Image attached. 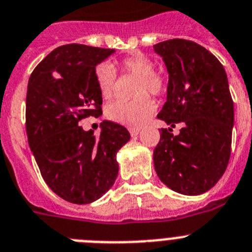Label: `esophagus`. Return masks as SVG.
I'll use <instances>...</instances> for the list:
<instances>
[{
	"label": "esophagus",
	"instance_id": "1",
	"mask_svg": "<svg viewBox=\"0 0 252 252\" xmlns=\"http://www.w3.org/2000/svg\"><path fill=\"white\" fill-rule=\"evenodd\" d=\"M139 132H141V128H129V133H130V135H137Z\"/></svg>",
	"mask_w": 252,
	"mask_h": 252
}]
</instances>
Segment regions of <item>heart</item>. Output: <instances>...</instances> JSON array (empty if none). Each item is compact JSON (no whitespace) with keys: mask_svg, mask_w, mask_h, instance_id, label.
I'll use <instances>...</instances> for the list:
<instances>
[{"mask_svg":"<svg viewBox=\"0 0 252 252\" xmlns=\"http://www.w3.org/2000/svg\"><path fill=\"white\" fill-rule=\"evenodd\" d=\"M120 68L126 73L138 76L137 94L142 95L135 100H117L106 108V117L113 122L128 126H139L147 122L156 109V105L148 95H161L165 91V80L161 74L155 72V63L143 54L129 56L119 62ZM96 82L100 94L104 99H110L113 96L117 72L108 63L97 65L95 71Z\"/></svg>","mask_w":252,"mask_h":252,"instance_id":"heart-1","label":"heart"}]
</instances>
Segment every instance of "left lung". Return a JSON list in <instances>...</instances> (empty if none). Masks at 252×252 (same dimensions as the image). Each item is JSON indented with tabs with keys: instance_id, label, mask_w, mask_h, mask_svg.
Here are the masks:
<instances>
[{
	"instance_id": "8db88e82",
	"label": "left lung",
	"mask_w": 252,
	"mask_h": 252,
	"mask_svg": "<svg viewBox=\"0 0 252 252\" xmlns=\"http://www.w3.org/2000/svg\"><path fill=\"white\" fill-rule=\"evenodd\" d=\"M168 73L166 102L157 118L174 127L161 130L153 151L159 180L184 195H200L218 183L231 155L233 101L223 65L213 54L185 39L153 45Z\"/></svg>"
}]
</instances>
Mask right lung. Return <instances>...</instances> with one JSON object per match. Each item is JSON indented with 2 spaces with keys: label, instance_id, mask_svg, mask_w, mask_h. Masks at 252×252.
Returning a JSON list of instances; mask_svg holds the SVG:
<instances>
[{
  "label": "right lung",
  "instance_id": "obj_1",
  "mask_svg": "<svg viewBox=\"0 0 252 252\" xmlns=\"http://www.w3.org/2000/svg\"><path fill=\"white\" fill-rule=\"evenodd\" d=\"M115 49L67 44L50 52L32 71L26 94V133L48 187L74 204L101 198L117 180V153L130 139L120 124L104 120L100 135L80 126L99 117L102 96L96 65Z\"/></svg>",
  "mask_w": 252,
  "mask_h": 252
}]
</instances>
